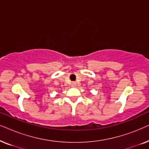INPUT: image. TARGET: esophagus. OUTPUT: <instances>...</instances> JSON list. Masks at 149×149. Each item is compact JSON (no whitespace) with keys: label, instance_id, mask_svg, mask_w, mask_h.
Listing matches in <instances>:
<instances>
[{"label":"esophagus","instance_id":"esophagus-1","mask_svg":"<svg viewBox=\"0 0 149 149\" xmlns=\"http://www.w3.org/2000/svg\"><path fill=\"white\" fill-rule=\"evenodd\" d=\"M71 86H72V87H75L77 86V83L76 82H72V83H71Z\"/></svg>","mask_w":149,"mask_h":149}]
</instances>
